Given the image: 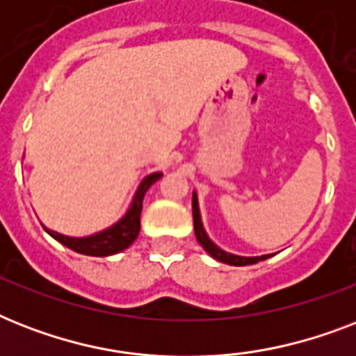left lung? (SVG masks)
<instances>
[{
    "instance_id": "8db88e82",
    "label": "left lung",
    "mask_w": 356,
    "mask_h": 356,
    "mask_svg": "<svg viewBox=\"0 0 356 356\" xmlns=\"http://www.w3.org/2000/svg\"><path fill=\"white\" fill-rule=\"evenodd\" d=\"M192 214H194V231H195V238H197V242L203 245L207 253L214 257L220 262H225V264L231 266H248V264H257L260 260L270 259L271 254H262V257H238V254L227 253V251H223L216 245V243L212 242L211 238L207 236L205 229H203V223H201V216H200V205H197V195L194 192V197H192Z\"/></svg>"
}]
</instances>
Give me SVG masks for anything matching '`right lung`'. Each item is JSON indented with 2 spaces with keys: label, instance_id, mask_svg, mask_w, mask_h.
<instances>
[{
  "label": "right lung",
  "instance_id": "1",
  "mask_svg": "<svg viewBox=\"0 0 356 356\" xmlns=\"http://www.w3.org/2000/svg\"><path fill=\"white\" fill-rule=\"evenodd\" d=\"M162 177V173H151L147 177L140 183L134 200L129 207V211L125 212V216L116 222L113 227L105 229L102 233L92 234V236H83V238H74V236H64L60 233L49 231L57 242H60L66 248L74 249L75 253L81 254H90V257H108V254L120 253L123 249H127L131 243L136 240L140 233V214H142V201H144L145 192L149 190V186L155 181Z\"/></svg>",
  "mask_w": 356,
  "mask_h": 356
}]
</instances>
